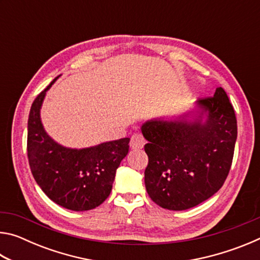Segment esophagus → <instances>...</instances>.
Instances as JSON below:
<instances>
[{
	"instance_id": "obj_1",
	"label": "esophagus",
	"mask_w": 260,
	"mask_h": 260,
	"mask_svg": "<svg viewBox=\"0 0 260 260\" xmlns=\"http://www.w3.org/2000/svg\"><path fill=\"white\" fill-rule=\"evenodd\" d=\"M144 143H146V140L141 134H134L133 136L131 138V148L134 149V150H140V149H142Z\"/></svg>"
}]
</instances>
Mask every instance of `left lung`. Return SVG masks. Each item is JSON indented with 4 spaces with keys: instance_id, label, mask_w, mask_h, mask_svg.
<instances>
[{
    "instance_id": "obj_1",
    "label": "left lung",
    "mask_w": 260,
    "mask_h": 260,
    "mask_svg": "<svg viewBox=\"0 0 260 260\" xmlns=\"http://www.w3.org/2000/svg\"><path fill=\"white\" fill-rule=\"evenodd\" d=\"M206 120H150L142 126L149 161L144 183L162 209L182 211L214 195L230 173L237 138L235 111L219 87L197 101Z\"/></svg>"
}]
</instances>
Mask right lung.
Returning a JSON list of instances; mask_svg holds the SVG:
<instances>
[{"label":"right lung","instance_id":"right-lung-1","mask_svg":"<svg viewBox=\"0 0 260 260\" xmlns=\"http://www.w3.org/2000/svg\"><path fill=\"white\" fill-rule=\"evenodd\" d=\"M57 78L30 107L27 122L29 167L35 181L52 202L72 211H88L109 197L116 171L128 153L129 139L79 150L56 143L43 129L40 109L46 91Z\"/></svg>","mask_w":260,"mask_h":260}]
</instances>
